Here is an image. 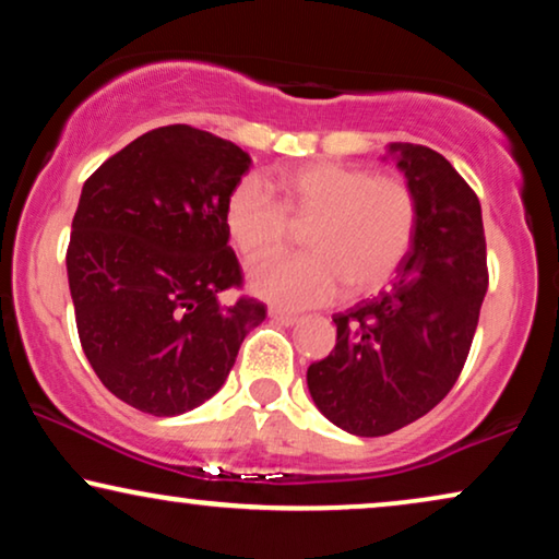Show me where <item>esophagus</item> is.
Wrapping results in <instances>:
<instances>
[{
    "label": "esophagus",
    "instance_id": "esophagus-1",
    "mask_svg": "<svg viewBox=\"0 0 559 559\" xmlns=\"http://www.w3.org/2000/svg\"><path fill=\"white\" fill-rule=\"evenodd\" d=\"M271 320H275V322H281V324H296L301 320L299 314H292V312H284V309H271Z\"/></svg>",
    "mask_w": 559,
    "mask_h": 559
}]
</instances>
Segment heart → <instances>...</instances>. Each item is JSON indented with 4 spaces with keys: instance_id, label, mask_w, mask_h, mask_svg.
Listing matches in <instances>:
<instances>
[{
    "instance_id": "1",
    "label": "heart",
    "mask_w": 559,
    "mask_h": 559,
    "mask_svg": "<svg viewBox=\"0 0 559 559\" xmlns=\"http://www.w3.org/2000/svg\"><path fill=\"white\" fill-rule=\"evenodd\" d=\"M237 182L224 203V227L247 263L278 255L307 229V255L271 260L250 273L260 299L314 307L343 294L366 296L390 284L418 235V195L402 175L337 162H301L275 180Z\"/></svg>"
}]
</instances>
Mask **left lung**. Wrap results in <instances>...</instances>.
I'll return each instance as SVG.
<instances>
[{
	"label": "left lung",
	"mask_w": 559,
	"mask_h": 559,
	"mask_svg": "<svg viewBox=\"0 0 559 559\" xmlns=\"http://www.w3.org/2000/svg\"><path fill=\"white\" fill-rule=\"evenodd\" d=\"M418 195V235L390 292L332 314L335 348L307 369L324 418L353 436H386L423 418L456 384L487 292L475 190L428 146L392 144Z\"/></svg>",
	"instance_id": "obj_1"
}]
</instances>
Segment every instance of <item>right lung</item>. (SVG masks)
Instances as JSON below:
<instances>
[{"label": "right lung", "mask_w": 559, "mask_h": 559, "mask_svg": "<svg viewBox=\"0 0 559 559\" xmlns=\"http://www.w3.org/2000/svg\"><path fill=\"white\" fill-rule=\"evenodd\" d=\"M250 169L231 141L162 126L84 182L67 247L76 332L108 392L141 413H188L222 390L265 304L242 288L224 203Z\"/></svg>", "instance_id": "obj_1"}]
</instances>
